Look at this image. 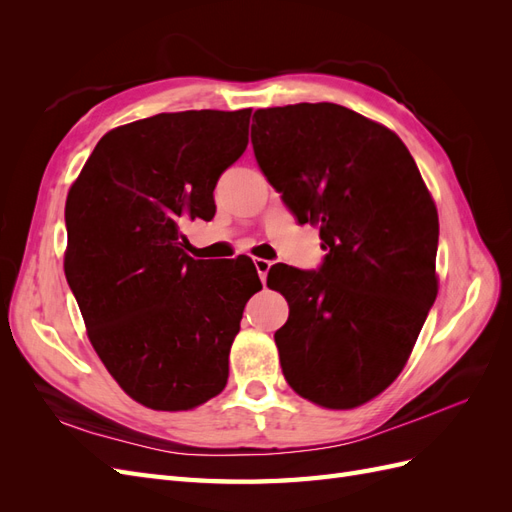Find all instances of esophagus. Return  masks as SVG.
Instances as JSON below:
<instances>
[{"label":"esophagus","instance_id":"1","mask_svg":"<svg viewBox=\"0 0 512 512\" xmlns=\"http://www.w3.org/2000/svg\"><path fill=\"white\" fill-rule=\"evenodd\" d=\"M271 265H273V262H271V260H265V258H256V260H254V267H256V271H258L260 282H267V275H269Z\"/></svg>","mask_w":512,"mask_h":512}]
</instances>
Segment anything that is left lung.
<instances>
[{
  "instance_id": "obj_1",
  "label": "left lung",
  "mask_w": 512,
  "mask_h": 512,
  "mask_svg": "<svg viewBox=\"0 0 512 512\" xmlns=\"http://www.w3.org/2000/svg\"><path fill=\"white\" fill-rule=\"evenodd\" d=\"M254 156L299 224H318V271L271 267L290 307L275 331L286 382L322 408L380 395L438 294V211L401 138L346 106L254 113Z\"/></svg>"
}]
</instances>
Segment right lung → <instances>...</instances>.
I'll return each mask as SVG.
<instances>
[{
  "instance_id": "right-lung-1",
  "label": "right lung",
  "mask_w": 512,
  "mask_h": 512,
  "mask_svg": "<svg viewBox=\"0 0 512 512\" xmlns=\"http://www.w3.org/2000/svg\"><path fill=\"white\" fill-rule=\"evenodd\" d=\"M252 108L160 113L100 138L66 200V280L100 361L151 410L220 395L254 262L194 260L183 224L211 220L220 175L247 147Z\"/></svg>"
}]
</instances>
